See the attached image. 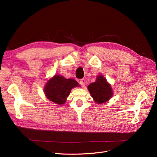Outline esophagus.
<instances>
[{"label": "esophagus", "instance_id": "esophagus-1", "mask_svg": "<svg viewBox=\"0 0 157 157\" xmlns=\"http://www.w3.org/2000/svg\"><path fill=\"white\" fill-rule=\"evenodd\" d=\"M79 83H80V85H81V86H85V83H86V80H85L84 78L80 79V81H79Z\"/></svg>", "mask_w": 157, "mask_h": 157}]
</instances>
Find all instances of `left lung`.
Listing matches in <instances>:
<instances>
[{"label":"left lung","mask_w":157,"mask_h":157,"mask_svg":"<svg viewBox=\"0 0 157 157\" xmlns=\"http://www.w3.org/2000/svg\"><path fill=\"white\" fill-rule=\"evenodd\" d=\"M88 89L95 101L98 104L107 101L113 95L111 86L101 75L98 76L96 82L89 84Z\"/></svg>","instance_id":"obj_1"}]
</instances>
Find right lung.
Returning a JSON list of instances; mask_svg holds the SVG:
<instances>
[{
	"label": "right lung",
	"mask_w": 157,
	"mask_h": 157,
	"mask_svg": "<svg viewBox=\"0 0 157 157\" xmlns=\"http://www.w3.org/2000/svg\"><path fill=\"white\" fill-rule=\"evenodd\" d=\"M77 86H78V84L75 80L67 79L58 75L47 82L44 93L46 98L51 101L61 105L65 103L71 89Z\"/></svg>",
	"instance_id": "1"
}]
</instances>
